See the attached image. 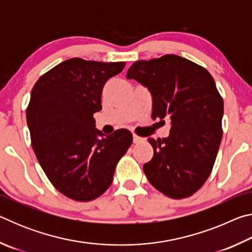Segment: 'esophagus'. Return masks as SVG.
I'll return each instance as SVG.
<instances>
[{"instance_id":"obj_1","label":"esophagus","mask_w":252,"mask_h":252,"mask_svg":"<svg viewBox=\"0 0 252 252\" xmlns=\"http://www.w3.org/2000/svg\"><path fill=\"white\" fill-rule=\"evenodd\" d=\"M144 141H146V139H144V138H141V136L133 134V143L139 144V143H142Z\"/></svg>"}]
</instances>
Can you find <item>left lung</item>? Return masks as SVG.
I'll return each instance as SVG.
<instances>
[{
	"mask_svg": "<svg viewBox=\"0 0 252 252\" xmlns=\"http://www.w3.org/2000/svg\"><path fill=\"white\" fill-rule=\"evenodd\" d=\"M152 94L153 120H171L170 135L148 139L149 182L172 199L192 195L210 176L222 139L223 100L203 66L176 54L136 61L126 73Z\"/></svg>",
	"mask_w": 252,
	"mask_h": 252,
	"instance_id": "8db88e82",
	"label": "left lung"
}]
</instances>
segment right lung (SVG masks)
I'll use <instances>...</instances> for the list:
<instances>
[{
	"label": "right lung",
	"mask_w": 252,
	"mask_h": 252,
	"mask_svg": "<svg viewBox=\"0 0 252 252\" xmlns=\"http://www.w3.org/2000/svg\"><path fill=\"white\" fill-rule=\"evenodd\" d=\"M125 65L69 59L41 75L32 89L27 122L33 151L55 189L75 201H91L108 190L132 144L129 130L104 135L93 118L102 109L103 85Z\"/></svg>",
	"instance_id": "add662e5"
}]
</instances>
